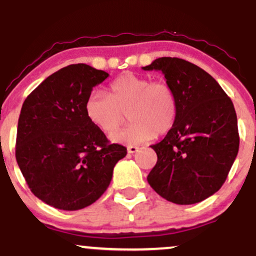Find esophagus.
I'll return each instance as SVG.
<instances>
[{
  "mask_svg": "<svg viewBox=\"0 0 256 256\" xmlns=\"http://www.w3.org/2000/svg\"><path fill=\"white\" fill-rule=\"evenodd\" d=\"M138 146H128V154H134V152H138Z\"/></svg>",
  "mask_w": 256,
  "mask_h": 256,
  "instance_id": "obj_1",
  "label": "esophagus"
}]
</instances>
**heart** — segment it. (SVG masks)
<instances>
[{
	"mask_svg": "<svg viewBox=\"0 0 256 256\" xmlns=\"http://www.w3.org/2000/svg\"><path fill=\"white\" fill-rule=\"evenodd\" d=\"M85 114L94 126L112 134L124 122L131 124L110 136L114 143L136 146L168 134L178 118L177 94L165 80L124 73L110 85V95L92 91L85 101Z\"/></svg>",
	"mask_w": 256,
	"mask_h": 256,
	"instance_id": "b5f03b06",
	"label": "heart"
}]
</instances>
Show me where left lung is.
Segmentation results:
<instances>
[{
	"instance_id": "1",
	"label": "left lung",
	"mask_w": 256,
	"mask_h": 256,
	"mask_svg": "<svg viewBox=\"0 0 256 256\" xmlns=\"http://www.w3.org/2000/svg\"><path fill=\"white\" fill-rule=\"evenodd\" d=\"M144 71H161L178 98V118L161 142L146 180L161 198L192 204L225 183L240 146L237 116L231 98L212 76L189 61L158 58Z\"/></svg>"
}]
</instances>
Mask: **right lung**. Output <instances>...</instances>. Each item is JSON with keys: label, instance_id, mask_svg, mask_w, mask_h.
I'll return each instance as SVG.
<instances>
[{"label": "right lung", "instance_id": "add662e5", "mask_svg": "<svg viewBox=\"0 0 256 256\" xmlns=\"http://www.w3.org/2000/svg\"><path fill=\"white\" fill-rule=\"evenodd\" d=\"M108 76L89 64H70L44 79L22 107L16 162L32 194L58 210H82L101 198L128 152L110 144L85 114L92 88Z\"/></svg>", "mask_w": 256, "mask_h": 256}]
</instances>
